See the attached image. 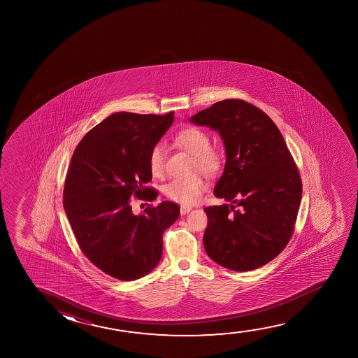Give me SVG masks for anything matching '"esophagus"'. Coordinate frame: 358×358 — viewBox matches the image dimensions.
<instances>
[{
    "mask_svg": "<svg viewBox=\"0 0 358 358\" xmlns=\"http://www.w3.org/2000/svg\"><path fill=\"white\" fill-rule=\"evenodd\" d=\"M192 210V206H181V215H186L187 213H189Z\"/></svg>",
    "mask_w": 358,
    "mask_h": 358,
    "instance_id": "esophagus-1",
    "label": "esophagus"
}]
</instances>
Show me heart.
<instances>
[{
  "label": "heart",
  "mask_w": 358,
  "mask_h": 358,
  "mask_svg": "<svg viewBox=\"0 0 358 358\" xmlns=\"http://www.w3.org/2000/svg\"><path fill=\"white\" fill-rule=\"evenodd\" d=\"M175 143L194 157L192 171L203 172L209 176L217 175L224 166V152L221 149L211 147L208 133L196 127L188 126L177 133ZM149 169L152 176L160 177L165 171V147L157 143L149 152ZM208 187L201 177L192 176L188 178H175L162 188L164 194L171 201L182 206L196 204Z\"/></svg>",
  "instance_id": "heart-1"
}]
</instances>
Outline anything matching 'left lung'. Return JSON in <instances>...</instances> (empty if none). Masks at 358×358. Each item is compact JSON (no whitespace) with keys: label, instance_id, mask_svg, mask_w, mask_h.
I'll return each mask as SVG.
<instances>
[{"label":"left lung","instance_id":"left-lung-1","mask_svg":"<svg viewBox=\"0 0 358 358\" xmlns=\"http://www.w3.org/2000/svg\"><path fill=\"white\" fill-rule=\"evenodd\" d=\"M189 120L217 131L225 145L214 194L231 204L204 209L206 253L227 269L260 268L282 252L294 232L302 196L294 157L273 120L243 100H222Z\"/></svg>","mask_w":358,"mask_h":358}]
</instances>
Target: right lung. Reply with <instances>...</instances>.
Listing matches in <instances>:
<instances>
[{
  "mask_svg": "<svg viewBox=\"0 0 358 358\" xmlns=\"http://www.w3.org/2000/svg\"><path fill=\"white\" fill-rule=\"evenodd\" d=\"M173 122V113H116L92 128L69 164L64 208L84 255L122 281L139 279L162 259V234L180 206L162 201L134 215L131 198L157 199L149 152Z\"/></svg>",
  "mask_w": 358,
  "mask_h": 358,
  "instance_id": "1",
  "label": "right lung"
}]
</instances>
